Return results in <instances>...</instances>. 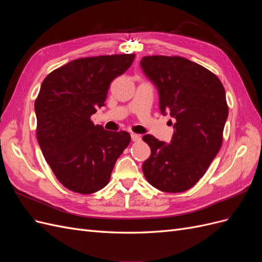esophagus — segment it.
<instances>
[{
  "mask_svg": "<svg viewBox=\"0 0 262 262\" xmlns=\"http://www.w3.org/2000/svg\"><path fill=\"white\" fill-rule=\"evenodd\" d=\"M131 139L133 142L141 141V137L139 136V134H136V133H131Z\"/></svg>",
  "mask_w": 262,
  "mask_h": 262,
  "instance_id": "esophagus-1",
  "label": "esophagus"
}]
</instances>
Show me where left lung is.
<instances>
[{"label": "left lung", "instance_id": "1", "mask_svg": "<svg viewBox=\"0 0 262 262\" xmlns=\"http://www.w3.org/2000/svg\"><path fill=\"white\" fill-rule=\"evenodd\" d=\"M141 67L157 86L162 114L176 119L170 144L143 137L150 156L142 169L161 191H186L202 178L222 146L228 116L224 86L210 70L179 55H147Z\"/></svg>", "mask_w": 262, "mask_h": 262}]
</instances>
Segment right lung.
<instances>
[{
    "label": "right lung",
    "instance_id": "add662e5",
    "mask_svg": "<svg viewBox=\"0 0 262 262\" xmlns=\"http://www.w3.org/2000/svg\"><path fill=\"white\" fill-rule=\"evenodd\" d=\"M134 53L71 61L46 76L35 100L37 140L54 176L82 194L108 185L128 132L95 125L92 115L104 106L110 83L128 70Z\"/></svg>",
    "mask_w": 262,
    "mask_h": 262
}]
</instances>
